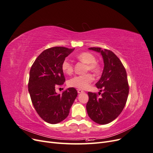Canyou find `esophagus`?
I'll return each mask as SVG.
<instances>
[{"label": "esophagus", "mask_w": 153, "mask_h": 153, "mask_svg": "<svg viewBox=\"0 0 153 153\" xmlns=\"http://www.w3.org/2000/svg\"><path fill=\"white\" fill-rule=\"evenodd\" d=\"M77 92H78V94H80V93H83V92H84V91H82V90H81V89H78V90H77Z\"/></svg>", "instance_id": "esophagus-1"}]
</instances>
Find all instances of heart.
Instances as JSON below:
<instances>
[{
    "mask_svg": "<svg viewBox=\"0 0 153 153\" xmlns=\"http://www.w3.org/2000/svg\"><path fill=\"white\" fill-rule=\"evenodd\" d=\"M77 59L83 63L87 64V71L89 70L93 73H98L100 71L99 64L96 62V58L93 55L89 52H83L76 55ZM61 68L62 71L71 75L73 71V67L71 63L67 60L62 62ZM93 80V77L90 73H87L83 75H78L73 77L68 81V85L70 87L78 88L80 89H85L89 87Z\"/></svg>",
    "mask_w": 153,
    "mask_h": 153,
    "instance_id": "obj_1",
    "label": "heart"
}]
</instances>
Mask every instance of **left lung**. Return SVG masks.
<instances>
[{
  "mask_svg": "<svg viewBox=\"0 0 153 153\" xmlns=\"http://www.w3.org/2000/svg\"><path fill=\"white\" fill-rule=\"evenodd\" d=\"M88 49L101 55L104 68L96 84L98 89H103V92L100 98L93 92H88L87 112L94 122L106 124L116 119L126 105L129 93L127 74L122 62L112 51L97 47Z\"/></svg>",
  "mask_w": 153,
  "mask_h": 153,
  "instance_id": "left-lung-1",
  "label": "left lung"
}]
</instances>
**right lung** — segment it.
Here are the masks:
<instances>
[{
  "mask_svg": "<svg viewBox=\"0 0 153 153\" xmlns=\"http://www.w3.org/2000/svg\"><path fill=\"white\" fill-rule=\"evenodd\" d=\"M74 50L62 47L45 50L30 68L28 88L32 102L39 116L48 123L64 121L78 95L73 87L61 95L55 92V87L65 82L62 63Z\"/></svg>",
  "mask_w": 153,
  "mask_h": 153,
  "instance_id": "right-lung-1",
  "label": "right lung"
}]
</instances>
